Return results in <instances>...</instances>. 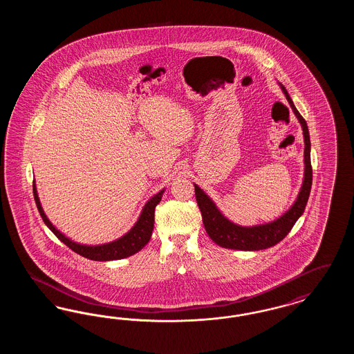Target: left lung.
<instances>
[{
	"label": "left lung",
	"mask_w": 354,
	"mask_h": 354,
	"mask_svg": "<svg viewBox=\"0 0 354 354\" xmlns=\"http://www.w3.org/2000/svg\"><path fill=\"white\" fill-rule=\"evenodd\" d=\"M281 90L286 94V100L289 102L295 115L301 123L304 133V171L303 185L300 188L299 196L293 205L286 211L283 216L274 221H270L267 224L253 225V227H241L235 223L227 219L216 207V204L212 202L203 191L199 185H195V196L196 202L202 212L203 224L208 236L215 241L218 245L223 248L230 250H239V251H260L267 250L270 247L276 245L286 237L295 223L304 214L305 205L308 203V198L312 188V166H310V139L309 131L305 119L300 115L297 109L295 107L293 102L290 100L286 87L281 86Z\"/></svg>",
	"instance_id": "8db88e82"
}]
</instances>
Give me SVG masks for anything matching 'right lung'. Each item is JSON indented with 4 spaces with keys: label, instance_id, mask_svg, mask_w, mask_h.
I'll return each mask as SVG.
<instances>
[{
    "label": "right lung",
    "instance_id": "add662e5",
    "mask_svg": "<svg viewBox=\"0 0 354 354\" xmlns=\"http://www.w3.org/2000/svg\"><path fill=\"white\" fill-rule=\"evenodd\" d=\"M163 192H165V189L158 192L153 198L146 203L139 219L126 235L119 237L118 240H115V241L102 244V245H84V244L71 241L51 224L50 220L46 218L45 212L41 207V202L38 199V194H37V188H35V182H33L34 201H35L37 208L39 211V215L44 220V223L49 227V230L54 235L57 236L64 244L68 245L71 251L84 256L86 259L95 260V261H110V260H119V259L129 257L134 253L139 252L149 243V240L151 237L152 230H153L155 207L162 201Z\"/></svg>",
    "mask_w": 354,
    "mask_h": 354
}]
</instances>
